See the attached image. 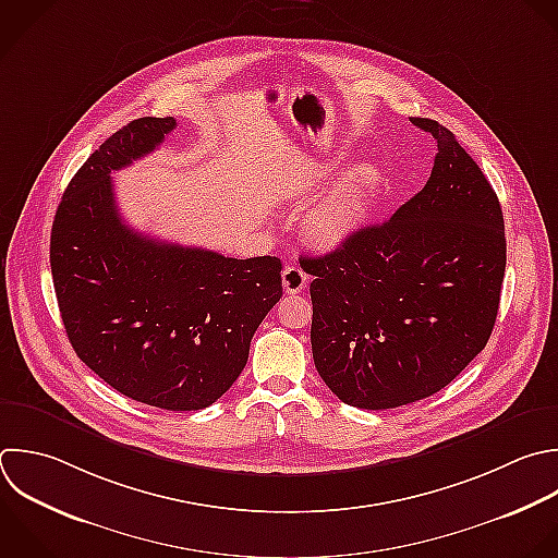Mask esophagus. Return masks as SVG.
Instances as JSON below:
<instances>
[{"label":"esophagus","instance_id":"obj_1","mask_svg":"<svg viewBox=\"0 0 558 558\" xmlns=\"http://www.w3.org/2000/svg\"><path fill=\"white\" fill-rule=\"evenodd\" d=\"M281 283L288 294H299L307 286V275L299 266H286L281 272Z\"/></svg>","mask_w":558,"mask_h":558}]
</instances>
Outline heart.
Segmentation results:
<instances>
[{
  "label": "heart",
  "instance_id": "b5f03b06",
  "mask_svg": "<svg viewBox=\"0 0 558 558\" xmlns=\"http://www.w3.org/2000/svg\"><path fill=\"white\" fill-rule=\"evenodd\" d=\"M381 170L373 163L355 166L307 211L303 231L320 248H336L366 227L381 190Z\"/></svg>",
  "mask_w": 558,
  "mask_h": 558
}]
</instances>
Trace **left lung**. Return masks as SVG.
<instances>
[{
  "label": "left lung",
  "mask_w": 558,
  "mask_h": 558,
  "mask_svg": "<svg viewBox=\"0 0 558 558\" xmlns=\"http://www.w3.org/2000/svg\"><path fill=\"white\" fill-rule=\"evenodd\" d=\"M410 122L436 142L425 187L390 220L301 257L314 275L316 371L340 401L364 410L405 405L456 379L490 338L506 268L490 183L451 131Z\"/></svg>",
  "instance_id": "8db88e82"
}]
</instances>
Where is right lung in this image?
Wrapping results in <instances>:
<instances>
[{"mask_svg":"<svg viewBox=\"0 0 558 558\" xmlns=\"http://www.w3.org/2000/svg\"><path fill=\"white\" fill-rule=\"evenodd\" d=\"M174 118H140L76 172L57 209L50 264L68 338L118 392L163 410H203L248 360L281 299V259H233L124 225L111 172L153 153Z\"/></svg>","mask_w":558,"mask_h":558,"instance_id":"obj_1","label":"right lung"}]
</instances>
